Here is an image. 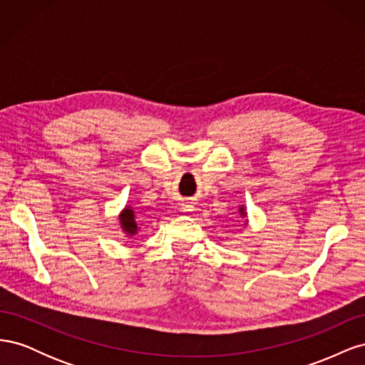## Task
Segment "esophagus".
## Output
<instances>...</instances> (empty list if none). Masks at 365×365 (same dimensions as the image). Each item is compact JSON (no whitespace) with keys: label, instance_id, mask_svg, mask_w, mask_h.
<instances>
[{"label":"esophagus","instance_id":"obj_1","mask_svg":"<svg viewBox=\"0 0 365 365\" xmlns=\"http://www.w3.org/2000/svg\"><path fill=\"white\" fill-rule=\"evenodd\" d=\"M182 210H184L185 213H190V212H193V207H192L190 204H184V205H182Z\"/></svg>","mask_w":365,"mask_h":365}]
</instances>
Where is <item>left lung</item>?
Returning a JSON list of instances; mask_svg holds the SVG:
<instances>
[{"label": "left lung", "instance_id": "8db88e82", "mask_svg": "<svg viewBox=\"0 0 365 365\" xmlns=\"http://www.w3.org/2000/svg\"><path fill=\"white\" fill-rule=\"evenodd\" d=\"M240 213H242V215H244V216H245V212H244V207H240Z\"/></svg>", "mask_w": 365, "mask_h": 365}]
</instances>
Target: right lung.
Returning <instances> with one entry per match:
<instances>
[{
    "label": "right lung",
    "mask_w": 365,
    "mask_h": 365,
    "mask_svg": "<svg viewBox=\"0 0 365 365\" xmlns=\"http://www.w3.org/2000/svg\"><path fill=\"white\" fill-rule=\"evenodd\" d=\"M120 224H121V228H123L126 231V235H129V236L135 235L137 231H138V227H137V222H135L134 210H132L130 207H126L123 212H121V215H120Z\"/></svg>",
    "instance_id": "right-lung-1"
}]
</instances>
